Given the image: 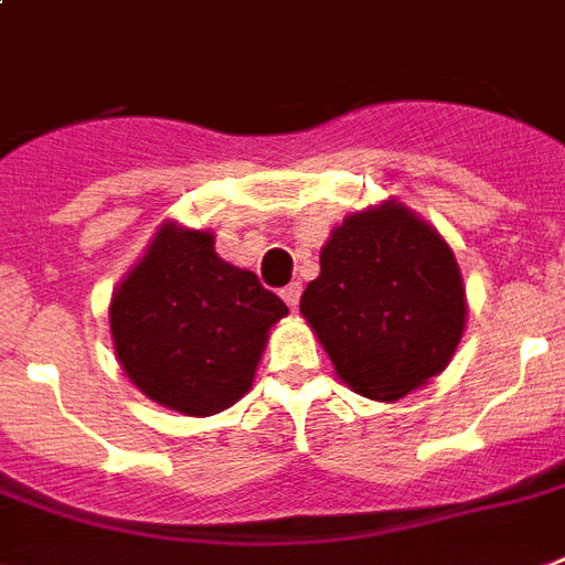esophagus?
Wrapping results in <instances>:
<instances>
[{"instance_id": "esophagus-1", "label": "esophagus", "mask_w": 565, "mask_h": 565, "mask_svg": "<svg viewBox=\"0 0 565 565\" xmlns=\"http://www.w3.org/2000/svg\"><path fill=\"white\" fill-rule=\"evenodd\" d=\"M281 298L287 301V307H290V310H296L298 298H301V284H298V281L287 284V287L281 290Z\"/></svg>"}]
</instances>
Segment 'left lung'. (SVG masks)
Masks as SVG:
<instances>
[{
    "mask_svg": "<svg viewBox=\"0 0 565 565\" xmlns=\"http://www.w3.org/2000/svg\"><path fill=\"white\" fill-rule=\"evenodd\" d=\"M305 316L342 383L371 401H401L441 374L465 333L456 255L406 205L356 211L324 243Z\"/></svg>",
    "mask_w": 565,
    "mask_h": 565,
    "instance_id": "1",
    "label": "left lung"
}]
</instances>
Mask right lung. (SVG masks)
<instances>
[{"label":"right lung","mask_w":565,"mask_h":565,"mask_svg":"<svg viewBox=\"0 0 565 565\" xmlns=\"http://www.w3.org/2000/svg\"><path fill=\"white\" fill-rule=\"evenodd\" d=\"M287 305L214 252V235L164 223L109 305L127 377L182 415L209 417L252 388L267 333Z\"/></svg>","instance_id":"add662e5"}]
</instances>
